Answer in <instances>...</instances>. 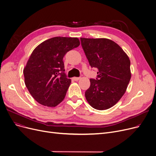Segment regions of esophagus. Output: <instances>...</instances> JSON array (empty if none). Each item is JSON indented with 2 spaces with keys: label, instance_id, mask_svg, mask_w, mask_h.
I'll return each mask as SVG.
<instances>
[{
  "label": "esophagus",
  "instance_id": "1",
  "mask_svg": "<svg viewBox=\"0 0 156 156\" xmlns=\"http://www.w3.org/2000/svg\"><path fill=\"white\" fill-rule=\"evenodd\" d=\"M80 79V77H74V78H73V80H75V81H78V80H79Z\"/></svg>",
  "mask_w": 156,
  "mask_h": 156
}]
</instances>
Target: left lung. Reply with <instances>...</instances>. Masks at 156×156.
<instances>
[{
	"label": "left lung",
	"instance_id": "8db88e82",
	"mask_svg": "<svg viewBox=\"0 0 156 156\" xmlns=\"http://www.w3.org/2000/svg\"><path fill=\"white\" fill-rule=\"evenodd\" d=\"M80 40L90 66L98 69L97 78L90 79L86 99L95 109H109L126 90L131 78L129 57L111 40L80 38Z\"/></svg>",
	"mask_w": 156,
	"mask_h": 156
}]
</instances>
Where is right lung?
<instances>
[{"label": "right lung", "instance_id": "right-lung-1", "mask_svg": "<svg viewBox=\"0 0 156 156\" xmlns=\"http://www.w3.org/2000/svg\"><path fill=\"white\" fill-rule=\"evenodd\" d=\"M78 38L56 37L38 45L23 69L24 83L39 104L55 107L64 99L71 82L62 61L68 51L78 47Z\"/></svg>", "mask_w": 156, "mask_h": 156}]
</instances>
